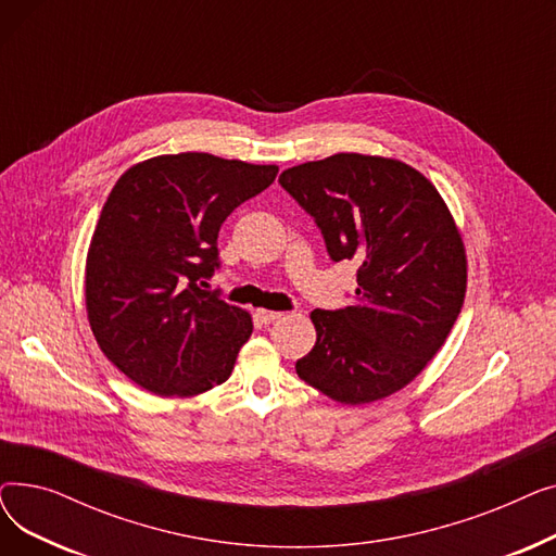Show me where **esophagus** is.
Here are the masks:
<instances>
[{
	"label": "esophagus",
	"mask_w": 556,
	"mask_h": 556,
	"mask_svg": "<svg viewBox=\"0 0 556 556\" xmlns=\"http://www.w3.org/2000/svg\"><path fill=\"white\" fill-rule=\"evenodd\" d=\"M256 315H258V319H261L263 325H270V323H275V319H279L283 313H279V311H268V308H258Z\"/></svg>",
	"instance_id": "obj_1"
}]
</instances>
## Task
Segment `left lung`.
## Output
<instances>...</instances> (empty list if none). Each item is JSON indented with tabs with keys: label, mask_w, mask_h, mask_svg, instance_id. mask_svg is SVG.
Segmentation results:
<instances>
[{
	"label": "left lung",
	"mask_w": 556,
	"mask_h": 556,
	"mask_svg": "<svg viewBox=\"0 0 556 556\" xmlns=\"http://www.w3.org/2000/svg\"><path fill=\"white\" fill-rule=\"evenodd\" d=\"M315 218L333 261L358 263L352 306L311 313L317 340L295 363L344 405L386 399L426 369L466 295V248L424 173L394 157L338 153L279 175Z\"/></svg>",
	"instance_id": "1"
}]
</instances>
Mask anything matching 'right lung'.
I'll return each instance as SVG.
<instances>
[{"label":"right lung","mask_w":556,"mask_h":556,"mask_svg":"<svg viewBox=\"0 0 556 556\" xmlns=\"http://www.w3.org/2000/svg\"><path fill=\"white\" fill-rule=\"evenodd\" d=\"M275 164L212 153L157 155L112 187L85 261V311L108 361L157 396L225 383L252 315L200 286L218 266V231L268 189Z\"/></svg>","instance_id":"right-lung-1"}]
</instances>
